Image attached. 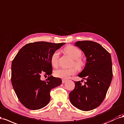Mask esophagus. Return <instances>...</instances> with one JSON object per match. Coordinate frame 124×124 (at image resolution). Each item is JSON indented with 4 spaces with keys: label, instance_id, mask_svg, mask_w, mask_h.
I'll use <instances>...</instances> for the list:
<instances>
[{
    "label": "esophagus",
    "instance_id": "34e87169",
    "mask_svg": "<svg viewBox=\"0 0 124 124\" xmlns=\"http://www.w3.org/2000/svg\"><path fill=\"white\" fill-rule=\"evenodd\" d=\"M67 81V80H66V79H62V83H65Z\"/></svg>",
    "mask_w": 124,
    "mask_h": 124
}]
</instances>
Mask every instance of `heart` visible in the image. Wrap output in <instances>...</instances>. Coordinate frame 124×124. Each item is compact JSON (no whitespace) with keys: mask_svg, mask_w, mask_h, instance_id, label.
Returning a JSON list of instances; mask_svg holds the SVG:
<instances>
[{"mask_svg":"<svg viewBox=\"0 0 124 124\" xmlns=\"http://www.w3.org/2000/svg\"><path fill=\"white\" fill-rule=\"evenodd\" d=\"M66 54L70 56L73 59L72 65H74L78 69H82L85 65V60L80 57L82 55V51L76 47L72 45L66 46L63 49ZM59 58V54L58 51H55L53 53L51 57V62L53 66L57 67L58 65ZM76 69L75 67H72L68 69L60 68L56 70L54 72L55 76L57 78L67 79L70 76L75 74Z\"/></svg>","mask_w":124,"mask_h":124,"instance_id":"b5f03b06","label":"heart"}]
</instances>
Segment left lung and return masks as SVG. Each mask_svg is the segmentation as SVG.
I'll return each mask as SVG.
<instances>
[{
    "label": "left lung",
    "instance_id": "left-lung-1",
    "mask_svg": "<svg viewBox=\"0 0 124 124\" xmlns=\"http://www.w3.org/2000/svg\"><path fill=\"white\" fill-rule=\"evenodd\" d=\"M86 57L85 67L78 75L86 82H74L75 89L69 93L72 104L82 111H91L101 105L113 78L111 54L99 43L91 41L75 43Z\"/></svg>",
    "mask_w": 124,
    "mask_h": 124
}]
</instances>
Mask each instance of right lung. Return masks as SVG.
<instances>
[{
  "label": "right lung",
  "instance_id": "add662e5",
  "mask_svg": "<svg viewBox=\"0 0 124 124\" xmlns=\"http://www.w3.org/2000/svg\"><path fill=\"white\" fill-rule=\"evenodd\" d=\"M65 44L46 42L30 43L16 55L11 65V83L19 101L28 109L36 110L49 103L52 89L61 85L62 79L53 77L51 57ZM43 74L49 76L45 81Z\"/></svg>",
  "mask_w": 124,
  "mask_h": 124
}]
</instances>
